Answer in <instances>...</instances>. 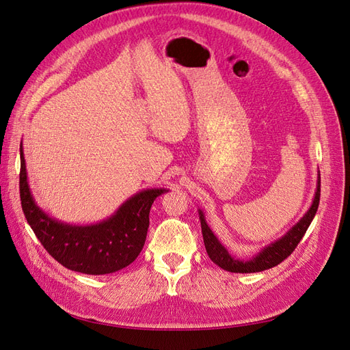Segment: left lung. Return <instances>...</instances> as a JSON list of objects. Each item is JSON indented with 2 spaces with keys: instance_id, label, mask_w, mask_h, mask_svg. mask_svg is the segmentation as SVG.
<instances>
[{
  "instance_id": "8db88e82",
  "label": "left lung",
  "mask_w": 350,
  "mask_h": 350,
  "mask_svg": "<svg viewBox=\"0 0 350 350\" xmlns=\"http://www.w3.org/2000/svg\"><path fill=\"white\" fill-rule=\"evenodd\" d=\"M320 181L321 179L319 171V179H317V189L312 204L306 210V213L299 219V221H296L282 238L261 248V251H258L256 256H252L251 258H235L234 256H230L224 243L217 239V237L213 234V230L208 228L203 211L198 208L201 232H203L204 247L210 260L217 264L219 267L230 273H257L278 266V264H280L284 258H288L295 251L299 241L305 235L306 229L310 228L311 221L317 213V208H319L320 204Z\"/></svg>"
}]
</instances>
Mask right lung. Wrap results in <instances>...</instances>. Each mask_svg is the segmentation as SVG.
<instances>
[{"label": "right lung", "instance_id": "1", "mask_svg": "<svg viewBox=\"0 0 350 350\" xmlns=\"http://www.w3.org/2000/svg\"><path fill=\"white\" fill-rule=\"evenodd\" d=\"M166 191L165 188L143 189L99 224H64L36 204L27 183L23 146H20V200L27 224L51 256L72 271L98 276L130 266L144 247L153 201Z\"/></svg>", "mask_w": 350, "mask_h": 350}]
</instances>
